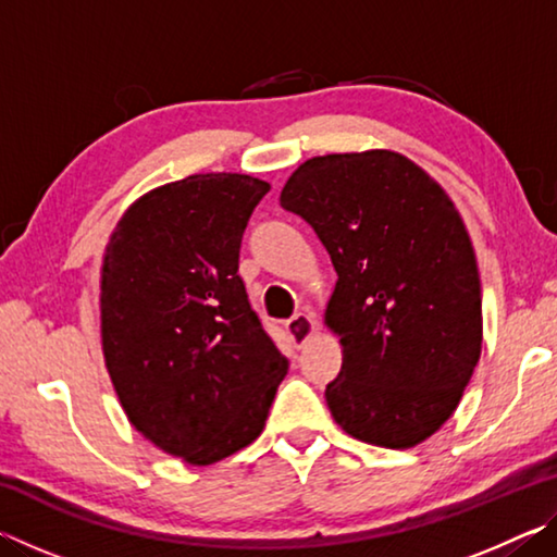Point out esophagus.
Instances as JSON below:
<instances>
[{
  "label": "esophagus",
  "mask_w": 557,
  "mask_h": 557,
  "mask_svg": "<svg viewBox=\"0 0 557 557\" xmlns=\"http://www.w3.org/2000/svg\"><path fill=\"white\" fill-rule=\"evenodd\" d=\"M314 317L312 314H307V312H297L295 317L292 319H287L285 322V329H287V334H289V338L292 342H295L297 346H301L307 342L309 336L314 334Z\"/></svg>",
  "instance_id": "obj_1"
}]
</instances>
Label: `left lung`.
<instances>
[{
    "label": "left lung",
    "instance_id": "8db88e82",
    "mask_svg": "<svg viewBox=\"0 0 557 557\" xmlns=\"http://www.w3.org/2000/svg\"><path fill=\"white\" fill-rule=\"evenodd\" d=\"M280 206L336 270L326 324L344 363L326 405L348 435L408 449L445 425L482 354V282L455 203L388 149L307 159Z\"/></svg>",
    "mask_w": 557,
    "mask_h": 557
}]
</instances>
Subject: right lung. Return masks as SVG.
Wrapping results in <instances>:
<instances>
[{
	"instance_id": "obj_1",
	"label": "right lung",
	"mask_w": 557,
	"mask_h": 557,
	"mask_svg": "<svg viewBox=\"0 0 557 557\" xmlns=\"http://www.w3.org/2000/svg\"><path fill=\"white\" fill-rule=\"evenodd\" d=\"M268 182L194 174L145 194L112 233L100 282L102 354L137 432L213 465L265 428L287 358L238 275Z\"/></svg>"
}]
</instances>
